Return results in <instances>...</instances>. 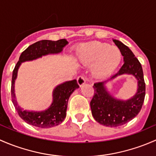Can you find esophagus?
Instances as JSON below:
<instances>
[{"mask_svg":"<svg viewBox=\"0 0 156 156\" xmlns=\"http://www.w3.org/2000/svg\"><path fill=\"white\" fill-rule=\"evenodd\" d=\"M77 83L79 84V86H82L83 84H84L85 83H86V79L83 76H78L77 78Z\"/></svg>","mask_w":156,"mask_h":156,"instance_id":"1","label":"esophagus"}]
</instances>
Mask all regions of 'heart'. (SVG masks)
I'll list each match as a JSON object with an SVG mask.
<instances>
[{"label":"heart","instance_id":"b5f03b06","mask_svg":"<svg viewBox=\"0 0 156 156\" xmlns=\"http://www.w3.org/2000/svg\"><path fill=\"white\" fill-rule=\"evenodd\" d=\"M77 55L82 63L93 64L91 71L96 77H104L113 73L122 59L118 48L100 42L83 45L78 49Z\"/></svg>","mask_w":156,"mask_h":156}]
</instances>
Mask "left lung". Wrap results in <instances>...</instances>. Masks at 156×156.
<instances>
[{
    "instance_id": "obj_1",
    "label": "left lung",
    "mask_w": 156,
    "mask_h": 156,
    "mask_svg": "<svg viewBox=\"0 0 156 156\" xmlns=\"http://www.w3.org/2000/svg\"><path fill=\"white\" fill-rule=\"evenodd\" d=\"M113 41L122 55L124 64L118 73L108 80L125 73L133 75L138 80L137 92L128 100H119L106 91L105 83L108 80L98 82L93 86L94 93L90 106L93 117L98 122L105 126L118 127L131 121L140 111L145 98L146 86L142 66L138 59L128 46L117 40Z\"/></svg>"
}]
</instances>
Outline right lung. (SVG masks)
I'll return each instance as SVG.
<instances>
[{"label": "right lung", "mask_w": 156, "mask_h": 156, "mask_svg": "<svg viewBox=\"0 0 156 156\" xmlns=\"http://www.w3.org/2000/svg\"><path fill=\"white\" fill-rule=\"evenodd\" d=\"M68 43L65 39L58 40L57 41L43 40L28 46L19 57V62L16 65L12 71V84H11V96L12 101L19 115L28 124L38 127L48 128L58 126L66 117V111L69 97L79 86L76 80L67 81L62 83L54 89L53 101L47 110L41 112H33L24 110L17 104L16 100L14 83L17 76V72L21 64L28 61L35 60L38 58L49 54L59 53L63 50V48Z\"/></svg>", "instance_id": "add662e5"}]
</instances>
